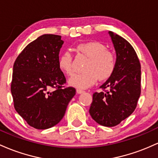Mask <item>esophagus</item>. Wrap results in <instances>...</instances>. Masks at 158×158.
I'll list each match as a JSON object with an SVG mask.
<instances>
[{"mask_svg": "<svg viewBox=\"0 0 158 158\" xmlns=\"http://www.w3.org/2000/svg\"><path fill=\"white\" fill-rule=\"evenodd\" d=\"M84 90H83V89H77V93H78V94H81V93H84Z\"/></svg>", "mask_w": 158, "mask_h": 158, "instance_id": "esophagus-1", "label": "esophagus"}]
</instances>
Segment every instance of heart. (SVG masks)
<instances>
[{"label": "heart", "mask_w": 158, "mask_h": 158, "mask_svg": "<svg viewBox=\"0 0 158 158\" xmlns=\"http://www.w3.org/2000/svg\"><path fill=\"white\" fill-rule=\"evenodd\" d=\"M77 50L90 58L86 70L76 74L69 79L71 86L86 89L93 85L98 78L105 81L113 75L116 69V60L114 54L107 51V47L99 42H88L79 44ZM58 65L65 74L71 76L74 74L72 56L69 51L62 53L58 59Z\"/></svg>", "instance_id": "1"}]
</instances>
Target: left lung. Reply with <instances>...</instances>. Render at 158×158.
<instances>
[{"label":"left lung","mask_w":158,"mask_h":158,"mask_svg":"<svg viewBox=\"0 0 158 158\" xmlns=\"http://www.w3.org/2000/svg\"><path fill=\"white\" fill-rule=\"evenodd\" d=\"M116 54V69L95 93L89 108L99 125L113 127L128 117L137 105L141 93V65L134 48L122 36L109 32Z\"/></svg>","instance_id":"8db88e82"}]
</instances>
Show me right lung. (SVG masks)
<instances>
[{
	"instance_id": "add662e5",
	"label": "right lung",
	"mask_w": 158,
	"mask_h": 158,
	"mask_svg": "<svg viewBox=\"0 0 158 158\" xmlns=\"http://www.w3.org/2000/svg\"><path fill=\"white\" fill-rule=\"evenodd\" d=\"M63 42L61 36L42 35L28 44L14 63V107L34 128L44 130L59 123L75 95L74 87L63 86L66 79L58 65Z\"/></svg>"
}]
</instances>
